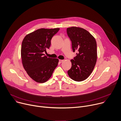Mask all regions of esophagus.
I'll return each mask as SVG.
<instances>
[{
  "mask_svg": "<svg viewBox=\"0 0 121 121\" xmlns=\"http://www.w3.org/2000/svg\"><path fill=\"white\" fill-rule=\"evenodd\" d=\"M63 61H64V60H61V59L59 60V62H60V63H62V62H63Z\"/></svg>",
  "mask_w": 121,
  "mask_h": 121,
  "instance_id": "esophagus-1",
  "label": "esophagus"
}]
</instances>
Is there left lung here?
<instances>
[{
  "label": "left lung",
  "mask_w": 121,
  "mask_h": 121,
  "mask_svg": "<svg viewBox=\"0 0 121 121\" xmlns=\"http://www.w3.org/2000/svg\"><path fill=\"white\" fill-rule=\"evenodd\" d=\"M72 42L73 52H77L72 66L68 71L69 77L76 82L86 80L92 72L97 60V45L95 38L86 30L72 26L67 29Z\"/></svg>",
  "instance_id": "left-lung-1"
}]
</instances>
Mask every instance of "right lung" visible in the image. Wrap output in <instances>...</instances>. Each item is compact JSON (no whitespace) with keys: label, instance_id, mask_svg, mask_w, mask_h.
<instances>
[{"label":"right lung","instance_id":"1","mask_svg":"<svg viewBox=\"0 0 121 121\" xmlns=\"http://www.w3.org/2000/svg\"><path fill=\"white\" fill-rule=\"evenodd\" d=\"M40 28L27 34L21 47V58L24 69L30 77L39 83L47 81L57 66L59 60L45 56L52 37L59 30Z\"/></svg>","mask_w":121,"mask_h":121}]
</instances>
